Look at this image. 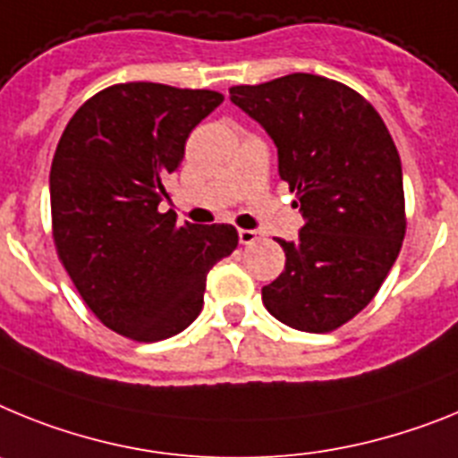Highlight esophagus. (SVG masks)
I'll use <instances>...</instances> for the list:
<instances>
[{
    "instance_id": "34e87169",
    "label": "esophagus",
    "mask_w": 458,
    "mask_h": 458,
    "mask_svg": "<svg viewBox=\"0 0 458 458\" xmlns=\"http://www.w3.org/2000/svg\"><path fill=\"white\" fill-rule=\"evenodd\" d=\"M258 240V230H240V244H253Z\"/></svg>"
}]
</instances>
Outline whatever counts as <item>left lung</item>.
Masks as SVG:
<instances>
[{
  "label": "left lung",
  "mask_w": 458,
  "mask_h": 458,
  "mask_svg": "<svg viewBox=\"0 0 458 458\" xmlns=\"http://www.w3.org/2000/svg\"><path fill=\"white\" fill-rule=\"evenodd\" d=\"M230 101L267 131L304 216L295 242L278 240L285 267L262 288V301L288 327L332 332L376 297L401 251L394 140L367 98L320 75L230 87Z\"/></svg>",
  "instance_id": "8db88e82"
}]
</instances>
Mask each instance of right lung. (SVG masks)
<instances>
[{
	"label": "right lung",
	"instance_id": "add662e5",
	"mask_svg": "<svg viewBox=\"0 0 458 458\" xmlns=\"http://www.w3.org/2000/svg\"><path fill=\"white\" fill-rule=\"evenodd\" d=\"M224 97L126 82L71 117L50 168L57 253L85 304L133 341H161L198 318L207 272L237 246L228 224L177 225L170 174L186 138Z\"/></svg>",
	"mask_w": 458,
	"mask_h": 458
}]
</instances>
